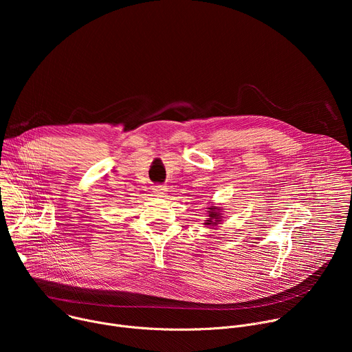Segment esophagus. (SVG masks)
Listing matches in <instances>:
<instances>
[{
	"label": "esophagus",
	"instance_id": "1",
	"mask_svg": "<svg viewBox=\"0 0 352 352\" xmlns=\"http://www.w3.org/2000/svg\"><path fill=\"white\" fill-rule=\"evenodd\" d=\"M152 189H153V192H155L157 196H164V195H166V190H167V188L163 186V185H156V186H153Z\"/></svg>",
	"mask_w": 352,
	"mask_h": 352
}]
</instances>
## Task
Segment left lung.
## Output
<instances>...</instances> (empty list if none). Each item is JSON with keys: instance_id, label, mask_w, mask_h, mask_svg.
Masks as SVG:
<instances>
[{"instance_id": "8db88e82", "label": "left lung", "mask_w": 352, "mask_h": 352, "mask_svg": "<svg viewBox=\"0 0 352 352\" xmlns=\"http://www.w3.org/2000/svg\"><path fill=\"white\" fill-rule=\"evenodd\" d=\"M208 219L205 220V226L206 227H217L219 224H221L223 221V209L220 206H214V204L212 206L208 208Z\"/></svg>"}]
</instances>
